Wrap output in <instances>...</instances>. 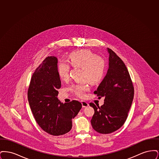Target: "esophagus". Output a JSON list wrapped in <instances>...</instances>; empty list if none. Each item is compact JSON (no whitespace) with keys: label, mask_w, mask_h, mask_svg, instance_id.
Listing matches in <instances>:
<instances>
[{"label":"esophagus","mask_w":159,"mask_h":159,"mask_svg":"<svg viewBox=\"0 0 159 159\" xmlns=\"http://www.w3.org/2000/svg\"><path fill=\"white\" fill-rule=\"evenodd\" d=\"M81 103H82V107H83V108H84V107H88V106H89V104H88L87 102H86V101H82Z\"/></svg>","instance_id":"1"}]
</instances>
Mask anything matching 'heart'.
Instances as JSON below:
<instances>
[{"instance_id": "heart-1", "label": "heart", "mask_w": 159, "mask_h": 159, "mask_svg": "<svg viewBox=\"0 0 159 159\" xmlns=\"http://www.w3.org/2000/svg\"><path fill=\"white\" fill-rule=\"evenodd\" d=\"M68 58L70 64L73 67L82 68L80 77L84 80L73 84L70 88L71 91L76 95L82 97L84 92L89 89L85 80L91 84H95L102 78L106 68L105 61L88 49L75 51L70 54ZM70 70V66L67 62H59L58 73L62 80H68Z\"/></svg>"}]
</instances>
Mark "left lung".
Segmentation results:
<instances>
[{"label": "left lung", "instance_id": "left-lung-1", "mask_svg": "<svg viewBox=\"0 0 159 159\" xmlns=\"http://www.w3.org/2000/svg\"><path fill=\"white\" fill-rule=\"evenodd\" d=\"M109 54V67L97 91L98 98H104L100 107L93 103L89 105L95 113L91 119L92 128L100 134L112 133L120 128L126 121L131 107L134 89L128 70L125 63L111 49Z\"/></svg>", "mask_w": 159, "mask_h": 159}]
</instances>
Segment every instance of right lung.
<instances>
[{"instance_id": "obj_1", "label": "right lung", "mask_w": 159, "mask_h": 159, "mask_svg": "<svg viewBox=\"0 0 159 159\" xmlns=\"http://www.w3.org/2000/svg\"><path fill=\"white\" fill-rule=\"evenodd\" d=\"M61 86L58 73V59L46 57L33 73L28 91V100L38 125L44 131L58 136L72 128V120L82 108L76 100L61 103L57 98Z\"/></svg>"}]
</instances>
